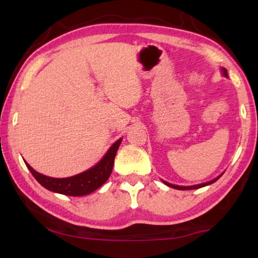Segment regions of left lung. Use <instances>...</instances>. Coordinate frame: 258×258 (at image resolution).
<instances>
[{
    "label": "left lung",
    "mask_w": 258,
    "mask_h": 258,
    "mask_svg": "<svg viewBox=\"0 0 258 258\" xmlns=\"http://www.w3.org/2000/svg\"><path fill=\"white\" fill-rule=\"evenodd\" d=\"M222 72H223V75L224 76H226L228 77V72H226V69H222ZM222 176V174L220 176H217L216 178H214V180H212V181H209V182H206V183H202V184H197V185H191V186H180V185H175V184H171V183H168V182H165L164 181V183L166 185H168V186H171V187H173V189H177V190H194V189H199V187H203V186H206V185H209V184H212V183H214L215 181H217L218 178H220Z\"/></svg>",
    "instance_id": "left-lung-1"
}]
</instances>
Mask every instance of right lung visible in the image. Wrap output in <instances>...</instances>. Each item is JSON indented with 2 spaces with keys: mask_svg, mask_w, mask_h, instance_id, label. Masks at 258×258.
I'll list each match as a JSON object with an SVG mask.
<instances>
[{
  "mask_svg": "<svg viewBox=\"0 0 258 258\" xmlns=\"http://www.w3.org/2000/svg\"><path fill=\"white\" fill-rule=\"evenodd\" d=\"M121 139L117 140L113 145L109 148L107 154L99 163L93 166L92 168L87 169L75 176L64 177V178H55L50 177L38 173L33 169L26 163L30 173L36 178V181L43 185L45 189L56 192V194L72 196V197H80V196H86L91 194L106 182L112 172L113 160L118 150Z\"/></svg>",
  "mask_w": 258,
  "mask_h": 258,
  "instance_id": "add662e5",
  "label": "right lung"
}]
</instances>
